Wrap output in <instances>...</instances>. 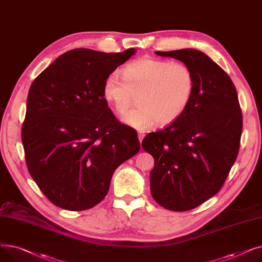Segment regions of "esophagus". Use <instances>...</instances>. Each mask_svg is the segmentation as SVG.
<instances>
[{"instance_id":"esophagus-1","label":"esophagus","mask_w":262,"mask_h":262,"mask_svg":"<svg viewBox=\"0 0 262 262\" xmlns=\"http://www.w3.org/2000/svg\"><path fill=\"white\" fill-rule=\"evenodd\" d=\"M144 136H145V134H144V133H142V132L138 133V138H139V141H140V142H141V141L143 140V138H144Z\"/></svg>"}]
</instances>
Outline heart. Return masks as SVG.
<instances>
[{"label":"heart","instance_id":"b5f03b06","mask_svg":"<svg viewBox=\"0 0 262 262\" xmlns=\"http://www.w3.org/2000/svg\"><path fill=\"white\" fill-rule=\"evenodd\" d=\"M121 75H107L103 98L122 115L136 95L137 106L123 116V121L140 130L152 127L156 122L164 126L180 119L195 91V75L183 62L144 56L128 62Z\"/></svg>","mask_w":262,"mask_h":262}]
</instances>
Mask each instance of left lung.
I'll use <instances>...</instances> for the list:
<instances>
[{"label":"left lung","instance_id":"left-lung-1","mask_svg":"<svg viewBox=\"0 0 262 262\" xmlns=\"http://www.w3.org/2000/svg\"><path fill=\"white\" fill-rule=\"evenodd\" d=\"M156 54L183 61L195 75V91L184 115L141 143L154 157L153 199L166 209L187 211L224 185L239 153L242 112L230 77L207 55L193 49Z\"/></svg>","mask_w":262,"mask_h":262}]
</instances>
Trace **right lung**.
<instances>
[{"label":"right lung","mask_w":262,"mask_h":262,"mask_svg":"<svg viewBox=\"0 0 262 262\" xmlns=\"http://www.w3.org/2000/svg\"><path fill=\"white\" fill-rule=\"evenodd\" d=\"M136 53L69 51L33 81L21 138L29 172L58 207L80 211L104 200L116 169L140 149L103 98L104 80Z\"/></svg>","instance_id":"obj_1"}]
</instances>
